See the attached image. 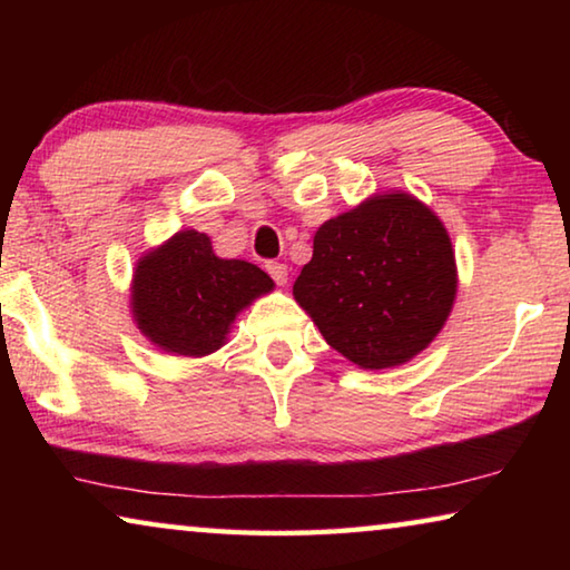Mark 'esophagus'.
Segmentation results:
<instances>
[{"label": "esophagus", "mask_w": 570, "mask_h": 570, "mask_svg": "<svg viewBox=\"0 0 570 570\" xmlns=\"http://www.w3.org/2000/svg\"><path fill=\"white\" fill-rule=\"evenodd\" d=\"M266 272L278 286H284L288 282V268L282 262H266Z\"/></svg>", "instance_id": "34e87169"}]
</instances>
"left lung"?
<instances>
[{"label": "left lung", "mask_w": 570, "mask_h": 570, "mask_svg": "<svg viewBox=\"0 0 570 570\" xmlns=\"http://www.w3.org/2000/svg\"><path fill=\"white\" fill-rule=\"evenodd\" d=\"M458 292L445 226L407 193L374 196L316 230L294 296L326 344L364 370L412 360L445 324Z\"/></svg>", "instance_id": "left-lung-1"}]
</instances>
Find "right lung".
I'll return each mask as SVG.
<instances>
[{
	"label": "right lung",
	"mask_w": 570,
	"mask_h": 570,
	"mask_svg": "<svg viewBox=\"0 0 570 570\" xmlns=\"http://www.w3.org/2000/svg\"><path fill=\"white\" fill-rule=\"evenodd\" d=\"M272 288L258 266L218 258L206 234L180 230L140 258L132 314L140 332L166 352L206 356L224 344L240 308Z\"/></svg>",
	"instance_id": "right-lung-1"
}]
</instances>
